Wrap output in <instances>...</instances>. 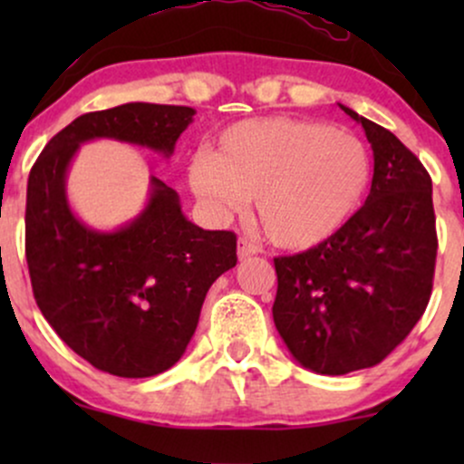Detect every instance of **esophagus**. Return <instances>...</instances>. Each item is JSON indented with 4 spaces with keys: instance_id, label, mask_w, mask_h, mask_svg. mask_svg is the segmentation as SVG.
<instances>
[{
    "instance_id": "esophagus-1",
    "label": "esophagus",
    "mask_w": 464,
    "mask_h": 464,
    "mask_svg": "<svg viewBox=\"0 0 464 464\" xmlns=\"http://www.w3.org/2000/svg\"><path fill=\"white\" fill-rule=\"evenodd\" d=\"M257 253H259V246H257V244L250 242V239L242 237L237 242V257H239V262H246V259H250V257H253V255H257Z\"/></svg>"
}]
</instances>
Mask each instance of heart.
I'll return each instance as SVG.
<instances>
[{"instance_id":"1","label":"heart","mask_w":464,"mask_h":464,"mask_svg":"<svg viewBox=\"0 0 464 464\" xmlns=\"http://www.w3.org/2000/svg\"><path fill=\"white\" fill-rule=\"evenodd\" d=\"M369 148L349 132L292 117L242 120L200 148L188 183L214 220L242 214L257 196V218L276 246L305 250L327 242L358 214L369 191Z\"/></svg>"}]
</instances>
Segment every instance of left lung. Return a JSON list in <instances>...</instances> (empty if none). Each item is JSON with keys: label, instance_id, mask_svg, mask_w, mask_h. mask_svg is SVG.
I'll return each mask as SVG.
<instances>
[{"label": "left lung", "instance_id": "8db88e82", "mask_svg": "<svg viewBox=\"0 0 464 464\" xmlns=\"http://www.w3.org/2000/svg\"><path fill=\"white\" fill-rule=\"evenodd\" d=\"M364 129L372 183L349 225L305 253L276 257L275 327L301 366L347 375L380 364L412 332L432 295V179L391 130Z\"/></svg>", "mask_w": 464, "mask_h": 464}]
</instances>
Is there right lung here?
Instances as JSON below:
<instances>
[{
  "instance_id": "add662e5",
  "label": "right lung",
  "mask_w": 464,
  "mask_h": 464,
  "mask_svg": "<svg viewBox=\"0 0 464 464\" xmlns=\"http://www.w3.org/2000/svg\"><path fill=\"white\" fill-rule=\"evenodd\" d=\"M194 115L191 106L148 102L80 115L30 169L25 257L36 305L69 349L111 375L152 377L177 364L211 284L237 264L236 233L196 227L157 177L140 214L98 231L69 205V165L93 140L169 159Z\"/></svg>"
}]
</instances>
